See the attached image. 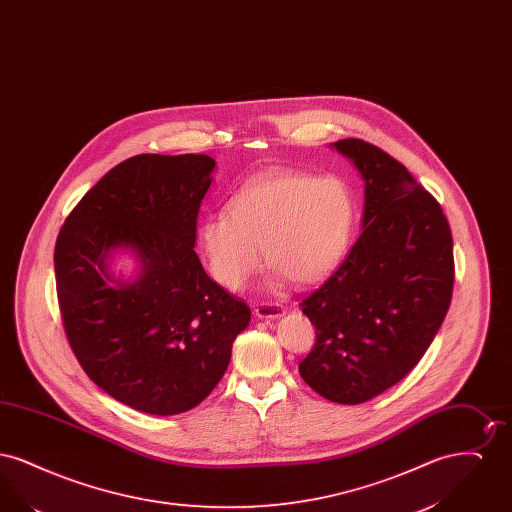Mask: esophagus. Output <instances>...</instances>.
<instances>
[{"instance_id": "34e87169", "label": "esophagus", "mask_w": 512, "mask_h": 512, "mask_svg": "<svg viewBox=\"0 0 512 512\" xmlns=\"http://www.w3.org/2000/svg\"><path fill=\"white\" fill-rule=\"evenodd\" d=\"M284 307L280 305V303H261V305H257L255 307V315L259 318H280L282 315H284Z\"/></svg>"}]
</instances>
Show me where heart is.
Segmentation results:
<instances>
[{"mask_svg":"<svg viewBox=\"0 0 512 512\" xmlns=\"http://www.w3.org/2000/svg\"><path fill=\"white\" fill-rule=\"evenodd\" d=\"M357 205L338 176L274 172L232 199V209L199 224V247L211 276L238 292L263 263L274 265L272 286L288 278L317 284L340 265L351 244Z\"/></svg>","mask_w":512,"mask_h":512,"instance_id":"1","label":"heart"}]
</instances>
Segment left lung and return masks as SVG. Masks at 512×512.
Masks as SVG:
<instances>
[{
  "mask_svg": "<svg viewBox=\"0 0 512 512\" xmlns=\"http://www.w3.org/2000/svg\"><path fill=\"white\" fill-rule=\"evenodd\" d=\"M365 182L363 232L334 274L301 301L317 328L301 378L324 399L359 405L422 359L447 315L455 265L438 201L380 147L332 144Z\"/></svg>",
  "mask_w": 512,
  "mask_h": 512,
  "instance_id": "1",
  "label": "left lung"
}]
</instances>
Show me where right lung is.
Here are the masks:
<instances>
[{
  "mask_svg": "<svg viewBox=\"0 0 512 512\" xmlns=\"http://www.w3.org/2000/svg\"><path fill=\"white\" fill-rule=\"evenodd\" d=\"M213 171L209 155L130 157L80 199L55 244L57 299L78 363L142 413L197 407L251 318L194 251ZM119 252L137 263L128 279L110 270Z\"/></svg>",
  "mask_w": 512,
  "mask_h": 512,
  "instance_id": "add662e5",
  "label": "right lung"
}]
</instances>
